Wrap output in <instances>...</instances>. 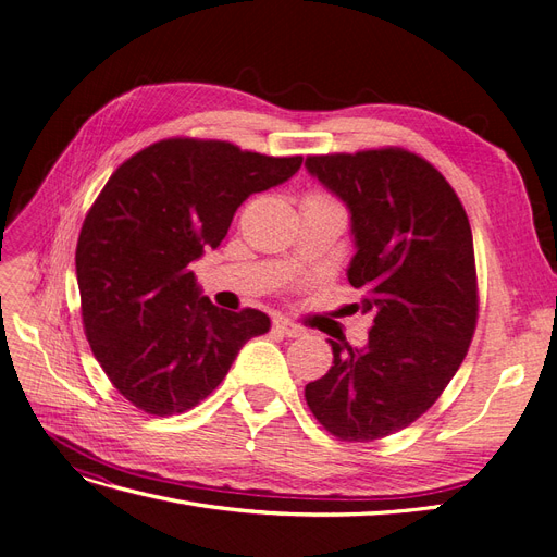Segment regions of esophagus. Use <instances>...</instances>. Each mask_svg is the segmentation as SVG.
Listing matches in <instances>:
<instances>
[{
	"label": "esophagus",
	"mask_w": 557,
	"mask_h": 557,
	"mask_svg": "<svg viewBox=\"0 0 557 557\" xmlns=\"http://www.w3.org/2000/svg\"><path fill=\"white\" fill-rule=\"evenodd\" d=\"M274 327L278 330V332H283L285 336H305L307 334V330L301 327V325H297V323H293V320H288V318H276L274 320Z\"/></svg>",
	"instance_id": "34e87169"
}]
</instances>
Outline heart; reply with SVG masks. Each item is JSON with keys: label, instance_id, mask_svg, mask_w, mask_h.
I'll return each instance as SVG.
<instances>
[{"label": "heart", "instance_id": "heart-1", "mask_svg": "<svg viewBox=\"0 0 557 557\" xmlns=\"http://www.w3.org/2000/svg\"><path fill=\"white\" fill-rule=\"evenodd\" d=\"M313 197H320V195H313Z\"/></svg>", "mask_w": 557, "mask_h": 557}]
</instances>
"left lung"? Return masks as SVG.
Returning a JSON list of instances; mask_svg holds the SVG:
<instances>
[{
    "label": "left lung",
    "mask_w": 557,
    "mask_h": 557,
    "mask_svg": "<svg viewBox=\"0 0 557 557\" xmlns=\"http://www.w3.org/2000/svg\"><path fill=\"white\" fill-rule=\"evenodd\" d=\"M307 170L350 211L348 281L374 325L364 348L327 339L334 362L305 397L336 440H383L440 399L474 336L469 218L442 172L404 148L309 156Z\"/></svg>",
    "instance_id": "left-lung-1"
}]
</instances>
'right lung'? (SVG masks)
I'll return each mask as SVG.
<instances>
[{"label": "right lung", "mask_w": 557, "mask_h": 557, "mask_svg": "<svg viewBox=\"0 0 557 557\" xmlns=\"http://www.w3.org/2000/svg\"><path fill=\"white\" fill-rule=\"evenodd\" d=\"M299 166L301 156L176 137L150 144L111 174L83 221L76 278L92 356L134 407L150 416L197 407L250 336L269 332L258 309L213 307L190 262L221 246L252 193Z\"/></svg>", "instance_id": "right-lung-1"}]
</instances>
